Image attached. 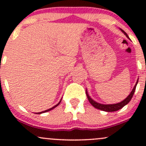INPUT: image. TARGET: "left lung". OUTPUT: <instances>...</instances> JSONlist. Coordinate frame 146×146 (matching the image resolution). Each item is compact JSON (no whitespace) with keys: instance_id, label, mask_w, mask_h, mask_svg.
<instances>
[{"instance_id":"8db88e82","label":"left lung","mask_w":146,"mask_h":146,"mask_svg":"<svg viewBox=\"0 0 146 146\" xmlns=\"http://www.w3.org/2000/svg\"><path fill=\"white\" fill-rule=\"evenodd\" d=\"M121 30V31L123 32L124 34L128 38H129V37L128 35H127V33L125 32L123 30ZM137 83H138V81L137 82L136 84H135V87H134V88L132 89V90L131 91V93H130V94L128 95V97H127L123 101H122L120 102V103H117V104H107V105H105V104H99V103H97L96 102H95L94 100H92L91 98H90L89 95H88V93H87L86 92V95H87V98H88V101L90 104H91L92 106H94L95 108H98L99 110H104V111H106V112H114V111H117V110L121 109V108H123L124 106H125L127 104L129 103V102L131 100V99L132 98V96H133L134 93H135V89H136V86H137Z\"/></svg>"}]
</instances>
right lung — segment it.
I'll return each instance as SVG.
<instances>
[{"instance_id": "right-lung-1", "label": "right lung", "mask_w": 146, "mask_h": 146, "mask_svg": "<svg viewBox=\"0 0 146 146\" xmlns=\"http://www.w3.org/2000/svg\"><path fill=\"white\" fill-rule=\"evenodd\" d=\"M60 102H61V101H60ZM60 102H59V103H58V104H56V106H53V107H52V108H49V109H48V110H44V111H42V112H41V113H38V114H40V113H46V112L50 111V110H52V109H53V108H56V106H58L60 104Z\"/></svg>"}]
</instances>
